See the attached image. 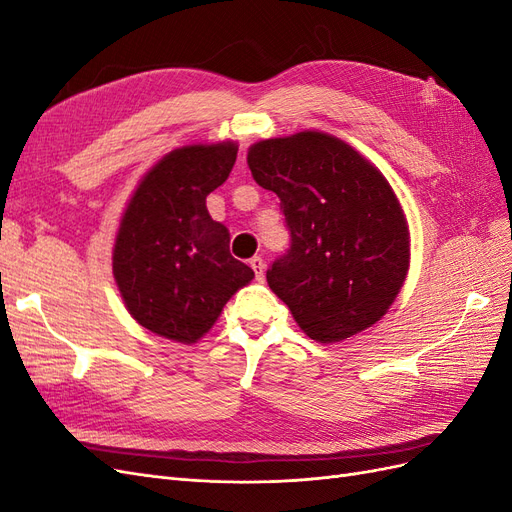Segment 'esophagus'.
Wrapping results in <instances>:
<instances>
[{
  "instance_id": "1",
  "label": "esophagus",
  "mask_w": 512,
  "mask_h": 512,
  "mask_svg": "<svg viewBox=\"0 0 512 512\" xmlns=\"http://www.w3.org/2000/svg\"><path fill=\"white\" fill-rule=\"evenodd\" d=\"M250 267L254 269V273H256V280H258V282L265 280V260H262L260 256H254V258L250 260Z\"/></svg>"
}]
</instances>
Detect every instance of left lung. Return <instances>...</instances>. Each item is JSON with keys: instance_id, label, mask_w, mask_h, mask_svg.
<instances>
[{"instance_id": "left-lung-1", "label": "left lung", "mask_w": 512, "mask_h": 512, "mask_svg": "<svg viewBox=\"0 0 512 512\" xmlns=\"http://www.w3.org/2000/svg\"><path fill=\"white\" fill-rule=\"evenodd\" d=\"M247 166L280 198L290 250L267 282L303 333L331 344L376 324L410 267L408 222L389 181L348 143L316 130L254 143Z\"/></svg>"}]
</instances>
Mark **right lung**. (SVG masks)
<instances>
[{
  "instance_id": "1",
  "label": "right lung",
  "mask_w": 512,
  "mask_h": 512,
  "mask_svg": "<svg viewBox=\"0 0 512 512\" xmlns=\"http://www.w3.org/2000/svg\"><path fill=\"white\" fill-rule=\"evenodd\" d=\"M237 143L173 149L138 183L121 215L113 275L130 316L160 337L194 344L228 299L254 280L232 258L228 228L207 196L228 179Z\"/></svg>"
}]
</instances>
